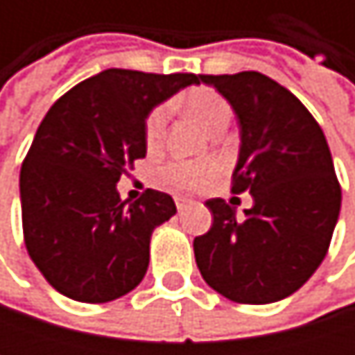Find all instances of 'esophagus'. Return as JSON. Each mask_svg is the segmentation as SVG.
<instances>
[{
  "mask_svg": "<svg viewBox=\"0 0 355 355\" xmlns=\"http://www.w3.org/2000/svg\"><path fill=\"white\" fill-rule=\"evenodd\" d=\"M175 203H177L178 211H182V209L191 203V199H187V197H175Z\"/></svg>",
  "mask_w": 355,
  "mask_h": 355,
  "instance_id": "1",
  "label": "esophagus"
}]
</instances>
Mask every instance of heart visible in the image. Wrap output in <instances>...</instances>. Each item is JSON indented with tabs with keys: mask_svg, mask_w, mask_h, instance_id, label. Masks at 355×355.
<instances>
[{
	"mask_svg": "<svg viewBox=\"0 0 355 355\" xmlns=\"http://www.w3.org/2000/svg\"><path fill=\"white\" fill-rule=\"evenodd\" d=\"M187 108L191 114L203 125L207 133L224 131L230 123L232 110L222 94L211 88H195L187 94ZM166 107L154 108L146 121V146L148 150H156L166 131ZM220 175V164L216 160H184V162H171L160 171V178L164 184L177 191H193L214 182Z\"/></svg>",
	"mask_w": 355,
	"mask_h": 355,
	"instance_id": "heart-1",
	"label": "heart"
}]
</instances>
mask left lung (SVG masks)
I'll return each mask as SVG.
<instances>
[{
  "label": "left lung",
  "instance_id": "8db88e82",
  "mask_svg": "<svg viewBox=\"0 0 355 355\" xmlns=\"http://www.w3.org/2000/svg\"><path fill=\"white\" fill-rule=\"evenodd\" d=\"M234 108L241 152L232 193L252 195L236 216L207 199L211 228L193 241L197 267L224 298L269 304L300 290L317 271L341 209V187L324 133L290 90L259 71L199 76Z\"/></svg>",
  "mask_w": 355,
  "mask_h": 355
}]
</instances>
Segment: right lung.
<instances>
[{
    "label": "right lung",
    "instance_id": "right-lung-1",
    "mask_svg": "<svg viewBox=\"0 0 355 355\" xmlns=\"http://www.w3.org/2000/svg\"><path fill=\"white\" fill-rule=\"evenodd\" d=\"M199 82L112 67L73 86L40 121L20 171L22 228L31 259L59 294L103 304L144 279L152 232L177 205L154 189L123 201L116 182L146 158L152 108Z\"/></svg>",
    "mask_w": 355,
    "mask_h": 355
}]
</instances>
